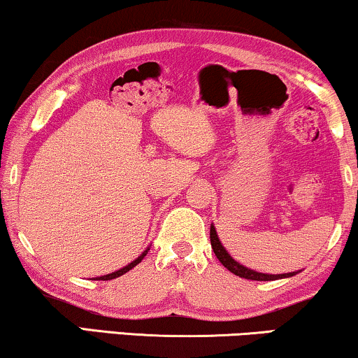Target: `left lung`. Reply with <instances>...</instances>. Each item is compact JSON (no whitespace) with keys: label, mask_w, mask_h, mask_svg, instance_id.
Listing matches in <instances>:
<instances>
[{"label":"left lung","mask_w":358,"mask_h":358,"mask_svg":"<svg viewBox=\"0 0 358 358\" xmlns=\"http://www.w3.org/2000/svg\"><path fill=\"white\" fill-rule=\"evenodd\" d=\"M210 243H212V249L215 252V256L220 262L223 264L224 267L228 268L229 272L234 273V275L241 277V278H248V280H262V282H268V280H277V278H285V277H292L295 275V272H290V273H278V275H268V273H261V272H256V271H251V268L241 266V264H238L234 259L229 256L227 252V249L222 246V243H220V239L217 236V231H215V227L212 224L210 227Z\"/></svg>","instance_id":"left-lung-1"}]
</instances>
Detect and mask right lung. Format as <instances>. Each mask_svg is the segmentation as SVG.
<instances>
[{"label":"right lung","instance_id":"obj_1","mask_svg":"<svg viewBox=\"0 0 358 358\" xmlns=\"http://www.w3.org/2000/svg\"><path fill=\"white\" fill-rule=\"evenodd\" d=\"M146 252H148V249H146V251L141 254V256L138 257V259H135L134 262H130L129 266H125L124 268H120V271H117V272H112V273H107V275H102V277H96L94 280H112V278H115V277H120V275H124L125 272H129L130 268H134L135 266H138V264L141 262V259H143L145 256H146Z\"/></svg>","mask_w":358,"mask_h":358}]
</instances>
